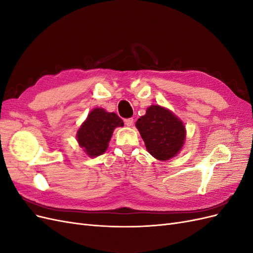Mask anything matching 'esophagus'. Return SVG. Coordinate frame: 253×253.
<instances>
[{
  "mask_svg": "<svg viewBox=\"0 0 253 253\" xmlns=\"http://www.w3.org/2000/svg\"><path fill=\"white\" fill-rule=\"evenodd\" d=\"M125 124H126V126H132L133 124H134V119H133V118H127V119L125 120Z\"/></svg>",
  "mask_w": 253,
  "mask_h": 253,
  "instance_id": "obj_1",
  "label": "esophagus"
}]
</instances>
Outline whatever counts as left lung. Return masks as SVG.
<instances>
[{
    "label": "left lung",
    "mask_w": 253,
    "mask_h": 253,
    "mask_svg": "<svg viewBox=\"0 0 253 253\" xmlns=\"http://www.w3.org/2000/svg\"><path fill=\"white\" fill-rule=\"evenodd\" d=\"M150 154L162 162L176 156L186 140L182 121L166 108L151 105L136 122Z\"/></svg>",
    "instance_id": "8db88e82"
}]
</instances>
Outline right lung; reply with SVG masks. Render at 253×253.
Segmentation results:
<instances>
[{"instance_id": "1", "label": "right lung", "mask_w": 253, "mask_h": 253, "mask_svg": "<svg viewBox=\"0 0 253 253\" xmlns=\"http://www.w3.org/2000/svg\"><path fill=\"white\" fill-rule=\"evenodd\" d=\"M118 126H124L118 115L96 108L78 129L77 141L89 157H97L108 150L114 129Z\"/></svg>"}]
</instances>
